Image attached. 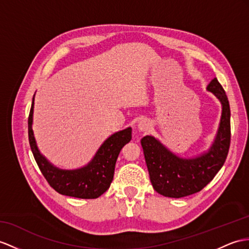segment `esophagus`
<instances>
[{
    "instance_id": "obj_1",
    "label": "esophagus",
    "mask_w": 249,
    "mask_h": 249,
    "mask_svg": "<svg viewBox=\"0 0 249 249\" xmlns=\"http://www.w3.org/2000/svg\"><path fill=\"white\" fill-rule=\"evenodd\" d=\"M138 130L141 132H148L151 130V128H152V124L150 123V120L148 119H142L141 121H139L138 124Z\"/></svg>"
}]
</instances>
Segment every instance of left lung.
Returning <instances> with one entry per match:
<instances>
[{
    "mask_svg": "<svg viewBox=\"0 0 249 249\" xmlns=\"http://www.w3.org/2000/svg\"><path fill=\"white\" fill-rule=\"evenodd\" d=\"M206 89L222 106L219 128L207 150L196 156L180 157L152 135H145L141 141L151 183L154 190L163 196L179 198L201 191L226 160L230 144L228 98L216 78L212 79Z\"/></svg>",
    "mask_w": 249,
    "mask_h": 249,
    "instance_id": "left-lung-1",
    "label": "left lung"
}]
</instances>
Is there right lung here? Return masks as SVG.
I'll return each mask as SVG.
<instances>
[{"label":"right lung","mask_w":249,"mask_h":249,"mask_svg":"<svg viewBox=\"0 0 249 249\" xmlns=\"http://www.w3.org/2000/svg\"><path fill=\"white\" fill-rule=\"evenodd\" d=\"M34 106L35 95L28 117L29 144L35 160L48 184L62 196L78 198H97L104 195L113 180L115 165L121 149L131 141V126L107 137L86 166L71 170L61 169L53 166L38 148L33 131Z\"/></svg>","instance_id":"1"}]
</instances>
